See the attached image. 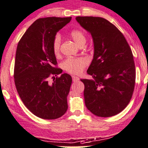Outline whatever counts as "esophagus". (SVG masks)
Here are the masks:
<instances>
[{"mask_svg":"<svg viewBox=\"0 0 148 148\" xmlns=\"http://www.w3.org/2000/svg\"><path fill=\"white\" fill-rule=\"evenodd\" d=\"M72 79L74 82H77L79 79V78L78 77H76V76H72Z\"/></svg>","mask_w":148,"mask_h":148,"instance_id":"1","label":"esophagus"}]
</instances>
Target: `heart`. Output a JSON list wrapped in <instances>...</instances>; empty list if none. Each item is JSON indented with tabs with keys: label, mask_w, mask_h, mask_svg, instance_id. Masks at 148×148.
<instances>
[{
	"label": "heart",
	"mask_w": 148,
	"mask_h": 148,
	"mask_svg": "<svg viewBox=\"0 0 148 148\" xmlns=\"http://www.w3.org/2000/svg\"><path fill=\"white\" fill-rule=\"evenodd\" d=\"M70 36L76 44L79 47L85 46L86 42V37L80 30H73L70 33ZM61 39L59 36H56L53 41L52 49L55 56H59L60 53ZM88 64L87 59L83 58H68L62 62V68L65 71L72 74H79Z\"/></svg>",
	"instance_id": "1"
}]
</instances>
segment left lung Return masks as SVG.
Returning <instances> with one entry per match:
<instances>
[{
	"label": "left lung",
	"instance_id": "left-lung-1",
	"mask_svg": "<svg viewBox=\"0 0 148 148\" xmlns=\"http://www.w3.org/2000/svg\"><path fill=\"white\" fill-rule=\"evenodd\" d=\"M94 42V58L87 73L93 79H82L86 108L94 115H116L130 102L136 80L132 51L122 33L99 17H77Z\"/></svg>",
	"mask_w": 148,
	"mask_h": 148
}]
</instances>
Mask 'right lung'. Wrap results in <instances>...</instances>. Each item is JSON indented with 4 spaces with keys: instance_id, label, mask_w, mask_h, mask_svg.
I'll return each mask as SVG.
<instances>
[{
    "instance_id": "obj_1",
    "label": "right lung",
    "mask_w": 148,
    "mask_h": 148,
    "mask_svg": "<svg viewBox=\"0 0 148 148\" xmlns=\"http://www.w3.org/2000/svg\"><path fill=\"white\" fill-rule=\"evenodd\" d=\"M71 20L69 18H40L23 35L17 47L14 78L21 100L36 116L44 119L60 118L68 109L67 97L72 79L56 68L52 49L57 32ZM52 76L53 82L48 79Z\"/></svg>"
}]
</instances>
